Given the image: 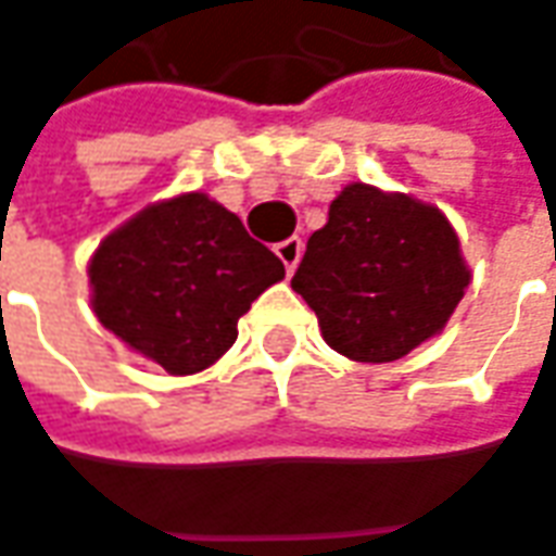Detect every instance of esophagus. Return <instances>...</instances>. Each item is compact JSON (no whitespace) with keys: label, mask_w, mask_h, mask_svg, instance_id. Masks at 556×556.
<instances>
[{"label":"esophagus","mask_w":556,"mask_h":556,"mask_svg":"<svg viewBox=\"0 0 556 556\" xmlns=\"http://www.w3.org/2000/svg\"><path fill=\"white\" fill-rule=\"evenodd\" d=\"M274 251H277L279 261L286 264V270L292 274V270H295V264H299V257H302V239H299V236H292V239H282V242L274 248Z\"/></svg>","instance_id":"esophagus-1"}]
</instances>
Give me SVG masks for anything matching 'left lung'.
<instances>
[{"mask_svg": "<svg viewBox=\"0 0 556 556\" xmlns=\"http://www.w3.org/2000/svg\"><path fill=\"white\" fill-rule=\"evenodd\" d=\"M472 270L434 204L352 181L314 232L292 289L330 349L352 362H396L438 337Z\"/></svg>", "mask_w": 556, "mask_h": 556, "instance_id": "1", "label": "left lung"}]
</instances>
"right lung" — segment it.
Returning a JSON list of instances; mask_svg holds the SVG:
<instances>
[{
	"label": "right lung",
	"instance_id": "right-lung-1",
	"mask_svg": "<svg viewBox=\"0 0 556 556\" xmlns=\"http://www.w3.org/2000/svg\"><path fill=\"white\" fill-rule=\"evenodd\" d=\"M90 308L128 349L169 375H198L229 352L239 317L286 277L267 245L204 191L148 204L87 264Z\"/></svg>",
	"mask_w": 556,
	"mask_h": 556
}]
</instances>
